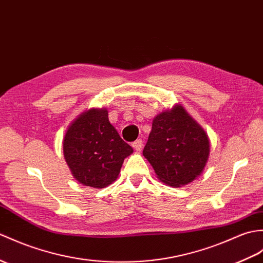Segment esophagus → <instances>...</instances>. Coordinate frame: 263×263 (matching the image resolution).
I'll return each mask as SVG.
<instances>
[{
  "label": "esophagus",
  "instance_id": "esophagus-1",
  "mask_svg": "<svg viewBox=\"0 0 263 263\" xmlns=\"http://www.w3.org/2000/svg\"><path fill=\"white\" fill-rule=\"evenodd\" d=\"M132 146L134 149H136L137 151H141V149H142V146H143V141L141 139H138L137 141H134L133 143H132Z\"/></svg>",
  "mask_w": 263,
  "mask_h": 263
}]
</instances>
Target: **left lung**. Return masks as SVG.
Masks as SVG:
<instances>
[{
  "label": "left lung",
  "instance_id": "left-lung-1",
  "mask_svg": "<svg viewBox=\"0 0 263 263\" xmlns=\"http://www.w3.org/2000/svg\"><path fill=\"white\" fill-rule=\"evenodd\" d=\"M210 139L185 107L176 104L152 121L143 156L163 184L181 187L203 173L210 157Z\"/></svg>",
  "mask_w": 263,
  "mask_h": 263
}]
</instances>
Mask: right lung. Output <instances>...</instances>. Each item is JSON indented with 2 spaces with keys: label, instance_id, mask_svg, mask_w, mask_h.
<instances>
[{
  "label": "right lung",
  "instance_id": "add662e5",
  "mask_svg": "<svg viewBox=\"0 0 263 263\" xmlns=\"http://www.w3.org/2000/svg\"><path fill=\"white\" fill-rule=\"evenodd\" d=\"M64 158L74 178L84 186L104 188L117 180L133 149L109 123L106 108H89L67 127Z\"/></svg>",
  "mask_w": 263,
  "mask_h": 263
}]
</instances>
